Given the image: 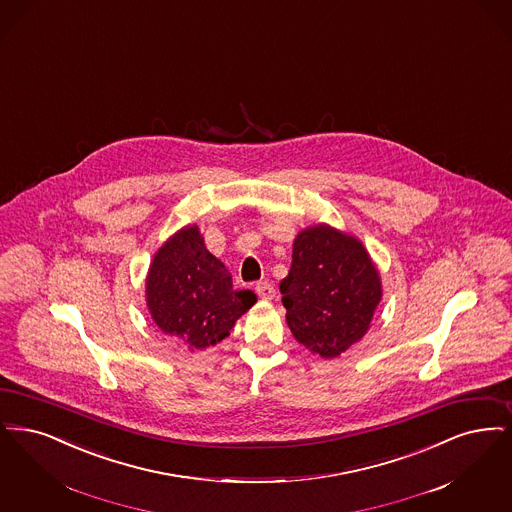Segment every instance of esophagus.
Instances as JSON below:
<instances>
[{
  "label": "esophagus",
  "instance_id": "esophagus-1",
  "mask_svg": "<svg viewBox=\"0 0 512 512\" xmlns=\"http://www.w3.org/2000/svg\"><path fill=\"white\" fill-rule=\"evenodd\" d=\"M256 294L262 298V300H271L273 296H275V289H273V285L271 283H267V281H262V283H258L256 287Z\"/></svg>",
  "mask_w": 512,
  "mask_h": 512
}]
</instances>
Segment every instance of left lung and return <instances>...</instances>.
Wrapping results in <instances>:
<instances>
[{"label":"left lung","instance_id":"obj_1","mask_svg":"<svg viewBox=\"0 0 512 512\" xmlns=\"http://www.w3.org/2000/svg\"><path fill=\"white\" fill-rule=\"evenodd\" d=\"M294 338L312 354L338 357L369 331L382 285L365 246L327 223L300 231L279 285Z\"/></svg>","mask_w":512,"mask_h":512}]
</instances>
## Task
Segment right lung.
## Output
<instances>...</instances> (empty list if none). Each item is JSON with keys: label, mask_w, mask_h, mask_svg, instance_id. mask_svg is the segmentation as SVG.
Instances as JSON below:
<instances>
[{"label": "right lung", "mask_w": 512, "mask_h": 512, "mask_svg": "<svg viewBox=\"0 0 512 512\" xmlns=\"http://www.w3.org/2000/svg\"><path fill=\"white\" fill-rule=\"evenodd\" d=\"M145 289L156 327L189 350L222 342L256 302L252 290L233 289L229 271L208 252L197 225L179 229L158 248Z\"/></svg>", "instance_id": "1"}]
</instances>
